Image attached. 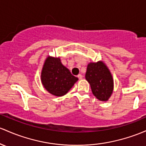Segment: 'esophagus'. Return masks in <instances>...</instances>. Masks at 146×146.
Here are the masks:
<instances>
[{
    "label": "esophagus",
    "instance_id": "34e87169",
    "mask_svg": "<svg viewBox=\"0 0 146 146\" xmlns=\"http://www.w3.org/2000/svg\"><path fill=\"white\" fill-rule=\"evenodd\" d=\"M78 78H79L80 80H82V78H83L82 75V74H79V75H78Z\"/></svg>",
    "mask_w": 146,
    "mask_h": 146
}]
</instances>
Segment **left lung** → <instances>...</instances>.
Masks as SVG:
<instances>
[{"label": "left lung", "instance_id": "left-lung-1", "mask_svg": "<svg viewBox=\"0 0 146 146\" xmlns=\"http://www.w3.org/2000/svg\"><path fill=\"white\" fill-rule=\"evenodd\" d=\"M85 78L90 84L94 96L100 101H107L113 92V81L110 70L102 62L89 63Z\"/></svg>", "mask_w": 146, "mask_h": 146}]
</instances>
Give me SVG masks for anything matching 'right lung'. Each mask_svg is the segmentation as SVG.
Wrapping results in <instances>:
<instances>
[{"instance_id":"right-lung-1","label":"right lung","mask_w":146,"mask_h":146,"mask_svg":"<svg viewBox=\"0 0 146 146\" xmlns=\"http://www.w3.org/2000/svg\"><path fill=\"white\" fill-rule=\"evenodd\" d=\"M41 78L45 89L56 96L65 95L78 80L61 63L60 58L52 57L45 61Z\"/></svg>"}]
</instances>
